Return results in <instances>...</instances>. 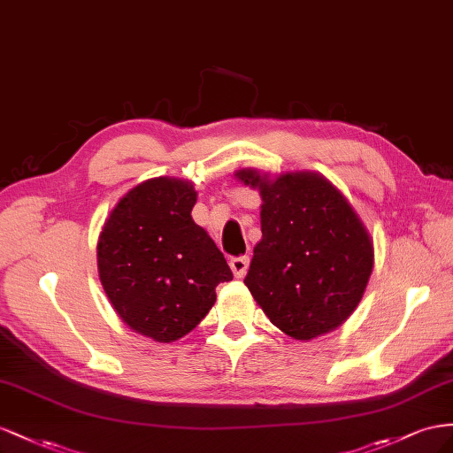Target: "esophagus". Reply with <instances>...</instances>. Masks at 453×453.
<instances>
[{
  "mask_svg": "<svg viewBox=\"0 0 453 453\" xmlns=\"http://www.w3.org/2000/svg\"><path fill=\"white\" fill-rule=\"evenodd\" d=\"M229 267H231V271H234V275H235L237 279H241V277L247 275V271H249V257H247V256L231 257V260H229Z\"/></svg>",
  "mask_w": 453,
  "mask_h": 453,
  "instance_id": "obj_1",
  "label": "esophagus"
}]
</instances>
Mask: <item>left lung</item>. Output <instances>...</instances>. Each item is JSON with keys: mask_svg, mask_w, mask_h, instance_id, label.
Here are the masks:
<instances>
[{"mask_svg": "<svg viewBox=\"0 0 453 453\" xmlns=\"http://www.w3.org/2000/svg\"><path fill=\"white\" fill-rule=\"evenodd\" d=\"M235 178L262 197V241L244 277L254 302L298 342L342 326L373 269V241L353 204L313 171L241 169Z\"/></svg>", "mask_w": 453, "mask_h": 453, "instance_id": "8db88e82", "label": "left lung"}]
</instances>
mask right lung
<instances>
[{"label": "right lung", "instance_id": "1", "mask_svg": "<svg viewBox=\"0 0 453 453\" xmlns=\"http://www.w3.org/2000/svg\"><path fill=\"white\" fill-rule=\"evenodd\" d=\"M189 180L159 176L128 189L102 226L98 277L113 311L157 343L184 338L234 279L224 254L193 222Z\"/></svg>", "mask_w": 453, "mask_h": 453}]
</instances>
